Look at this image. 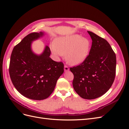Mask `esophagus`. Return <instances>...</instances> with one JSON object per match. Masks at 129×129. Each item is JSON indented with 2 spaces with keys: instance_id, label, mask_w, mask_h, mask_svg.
Returning <instances> with one entry per match:
<instances>
[{
  "instance_id": "1",
  "label": "esophagus",
  "mask_w": 129,
  "mask_h": 129,
  "mask_svg": "<svg viewBox=\"0 0 129 129\" xmlns=\"http://www.w3.org/2000/svg\"><path fill=\"white\" fill-rule=\"evenodd\" d=\"M64 71H65V72H67V71H68L69 70V68H68V67L67 66L64 65Z\"/></svg>"
}]
</instances>
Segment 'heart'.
Listing matches in <instances>:
<instances>
[{
  "mask_svg": "<svg viewBox=\"0 0 129 129\" xmlns=\"http://www.w3.org/2000/svg\"><path fill=\"white\" fill-rule=\"evenodd\" d=\"M91 43L87 38L79 34L58 37L50 46L53 53L57 56L66 54L69 63L77 64L82 63L89 55Z\"/></svg>",
  "mask_w": 129,
  "mask_h": 129,
  "instance_id": "heart-1",
  "label": "heart"
}]
</instances>
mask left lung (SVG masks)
I'll return each instance as SVG.
<instances>
[{"label":"left lung","instance_id":"left-lung-1","mask_svg":"<svg viewBox=\"0 0 129 129\" xmlns=\"http://www.w3.org/2000/svg\"><path fill=\"white\" fill-rule=\"evenodd\" d=\"M88 33L92 39L89 55L70 70L76 93L84 99L92 100L104 95L111 87L116 75V57L106 40L90 31Z\"/></svg>","mask_w":129,"mask_h":129}]
</instances>
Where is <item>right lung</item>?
Returning a JSON list of instances; mask_svg holds the SVG:
<instances>
[{
    "instance_id": "right-lung-1",
    "label": "right lung",
    "mask_w": 129,
    "mask_h": 129,
    "mask_svg": "<svg viewBox=\"0 0 129 129\" xmlns=\"http://www.w3.org/2000/svg\"><path fill=\"white\" fill-rule=\"evenodd\" d=\"M43 36L44 33L40 32L26 36L14 47L9 66L11 80L15 89L22 95L34 100L48 98L64 72L63 63L49 57L48 46L45 47L41 55L32 52V41Z\"/></svg>"
}]
</instances>
